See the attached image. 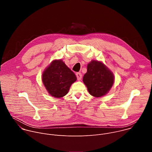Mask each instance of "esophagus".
<instances>
[{
	"label": "esophagus",
	"mask_w": 152,
	"mask_h": 152,
	"mask_svg": "<svg viewBox=\"0 0 152 152\" xmlns=\"http://www.w3.org/2000/svg\"><path fill=\"white\" fill-rule=\"evenodd\" d=\"M76 77H77V79L78 80H81V79H82V74L80 73H76Z\"/></svg>",
	"instance_id": "esophagus-1"
}]
</instances>
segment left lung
<instances>
[{"instance_id":"1","label":"left lung","mask_w":152,"mask_h":152,"mask_svg":"<svg viewBox=\"0 0 152 152\" xmlns=\"http://www.w3.org/2000/svg\"><path fill=\"white\" fill-rule=\"evenodd\" d=\"M114 81L113 72L100 61L93 60L87 65V72L83 77V82L89 93L96 97L107 94Z\"/></svg>"}]
</instances>
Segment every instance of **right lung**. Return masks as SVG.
<instances>
[{
    "label": "right lung",
    "instance_id": "right-lung-1",
    "mask_svg": "<svg viewBox=\"0 0 152 152\" xmlns=\"http://www.w3.org/2000/svg\"><path fill=\"white\" fill-rule=\"evenodd\" d=\"M75 73L61 59L53 61L42 75V80L48 93L53 97L66 96L71 85L76 80Z\"/></svg>",
    "mask_w": 152,
    "mask_h": 152
}]
</instances>
